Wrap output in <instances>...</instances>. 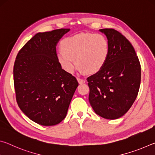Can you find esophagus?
Masks as SVG:
<instances>
[{
	"mask_svg": "<svg viewBox=\"0 0 155 155\" xmlns=\"http://www.w3.org/2000/svg\"><path fill=\"white\" fill-rule=\"evenodd\" d=\"M77 81H78V83H80V84L85 83V80H83V79H82V78H77Z\"/></svg>",
	"mask_w": 155,
	"mask_h": 155,
	"instance_id": "1",
	"label": "esophagus"
}]
</instances>
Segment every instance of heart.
I'll list each match as a JSON object with an SVG mask.
<instances>
[{
    "label": "heart",
    "mask_w": 155,
    "mask_h": 155,
    "mask_svg": "<svg viewBox=\"0 0 155 155\" xmlns=\"http://www.w3.org/2000/svg\"><path fill=\"white\" fill-rule=\"evenodd\" d=\"M61 47L62 50L57 52V60L68 73L74 72L77 64L81 72H98L105 65L109 54L108 40L98 33H81L68 37L62 41Z\"/></svg>",
    "instance_id": "b5f03b06"
}]
</instances>
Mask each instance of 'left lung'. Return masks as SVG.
Segmentation results:
<instances>
[{
    "instance_id": "obj_1",
    "label": "left lung",
    "mask_w": 155,
    "mask_h": 155,
    "mask_svg": "<svg viewBox=\"0 0 155 155\" xmlns=\"http://www.w3.org/2000/svg\"><path fill=\"white\" fill-rule=\"evenodd\" d=\"M99 31L107 37L109 54L103 69L87 78L89 101L96 114L115 120L129 110L137 98L141 66L134 48L124 35L113 28Z\"/></svg>"
}]
</instances>
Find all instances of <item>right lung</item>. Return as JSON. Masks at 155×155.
Here are the masks:
<instances>
[{
    "instance_id": "obj_1",
    "label": "right lung",
    "mask_w": 155,
    "mask_h": 155,
    "mask_svg": "<svg viewBox=\"0 0 155 155\" xmlns=\"http://www.w3.org/2000/svg\"><path fill=\"white\" fill-rule=\"evenodd\" d=\"M70 28L35 34L17 54L14 81L18 106L32 121L42 126L61 122L78 85L62 69L56 46Z\"/></svg>"
}]
</instances>
